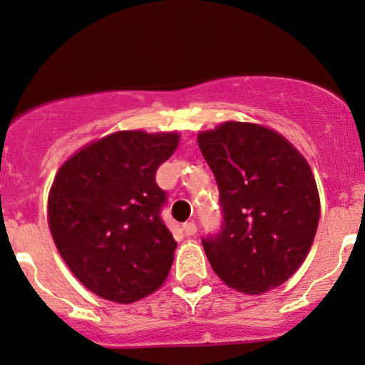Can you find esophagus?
Returning a JSON list of instances; mask_svg holds the SVG:
<instances>
[{"label":"esophagus","mask_w":365,"mask_h":365,"mask_svg":"<svg viewBox=\"0 0 365 365\" xmlns=\"http://www.w3.org/2000/svg\"><path fill=\"white\" fill-rule=\"evenodd\" d=\"M182 231H184V235H186V236H195L198 229H196V224L193 222V220H190V222H184Z\"/></svg>","instance_id":"1"}]
</instances>
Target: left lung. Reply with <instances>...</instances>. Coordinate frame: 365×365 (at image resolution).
<instances>
[{
	"label": "left lung",
	"instance_id": "1",
	"mask_svg": "<svg viewBox=\"0 0 365 365\" xmlns=\"http://www.w3.org/2000/svg\"><path fill=\"white\" fill-rule=\"evenodd\" d=\"M217 179L222 231L202 241L212 269L236 292L277 288L309 255L321 217L312 169L282 134L227 120L198 133Z\"/></svg>",
	"mask_w": 365,
	"mask_h": 365
}]
</instances>
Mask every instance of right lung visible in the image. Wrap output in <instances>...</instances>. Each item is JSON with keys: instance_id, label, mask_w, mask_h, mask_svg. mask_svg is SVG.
<instances>
[{"instance_id": "1", "label": "right lung", "mask_w": 365, "mask_h": 365, "mask_svg": "<svg viewBox=\"0 0 365 365\" xmlns=\"http://www.w3.org/2000/svg\"><path fill=\"white\" fill-rule=\"evenodd\" d=\"M179 133L117 130L63 162L48 195L61 259L89 292L115 304L148 297L169 276L178 243L160 219L157 169Z\"/></svg>"}]
</instances>
